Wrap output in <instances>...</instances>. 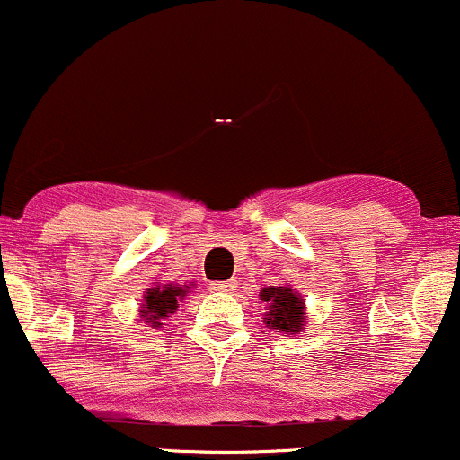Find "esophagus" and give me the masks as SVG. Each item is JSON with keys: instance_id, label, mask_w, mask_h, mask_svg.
Here are the masks:
<instances>
[{"instance_id": "34e87169", "label": "esophagus", "mask_w": 460, "mask_h": 460, "mask_svg": "<svg viewBox=\"0 0 460 460\" xmlns=\"http://www.w3.org/2000/svg\"><path fill=\"white\" fill-rule=\"evenodd\" d=\"M213 292H232L236 288V281L234 279H230V281H213L211 286Z\"/></svg>"}]
</instances>
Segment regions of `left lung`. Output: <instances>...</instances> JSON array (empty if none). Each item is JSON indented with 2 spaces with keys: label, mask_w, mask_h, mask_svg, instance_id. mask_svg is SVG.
Returning a JSON list of instances; mask_svg holds the SVG:
<instances>
[{
  "label": "left lung",
  "mask_w": 460,
  "mask_h": 460,
  "mask_svg": "<svg viewBox=\"0 0 460 460\" xmlns=\"http://www.w3.org/2000/svg\"><path fill=\"white\" fill-rule=\"evenodd\" d=\"M260 300L266 305L262 324L270 331L281 332L283 337H296L305 331L307 322V305L300 292L288 283L281 286H266L260 290Z\"/></svg>",
  "instance_id": "left-lung-1"
}]
</instances>
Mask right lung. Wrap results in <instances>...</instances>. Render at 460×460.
<instances>
[{"mask_svg":"<svg viewBox=\"0 0 460 460\" xmlns=\"http://www.w3.org/2000/svg\"><path fill=\"white\" fill-rule=\"evenodd\" d=\"M194 286V281L185 283V286L155 281L151 288H146L138 307V317L143 320V324L151 328H162L164 320H168L179 309V303L190 294Z\"/></svg>","mask_w":460,"mask_h":460,"instance_id":"right-lung-1","label":"right lung"}]
</instances>
